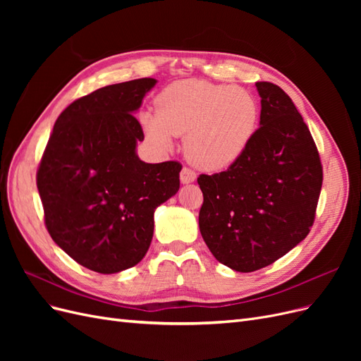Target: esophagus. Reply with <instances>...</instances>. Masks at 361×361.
<instances>
[{
    "label": "esophagus",
    "instance_id": "esophagus-1",
    "mask_svg": "<svg viewBox=\"0 0 361 361\" xmlns=\"http://www.w3.org/2000/svg\"><path fill=\"white\" fill-rule=\"evenodd\" d=\"M195 180V173L188 169V167H183L180 171V182L182 183H191Z\"/></svg>",
    "mask_w": 361,
    "mask_h": 361
}]
</instances>
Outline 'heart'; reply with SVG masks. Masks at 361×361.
<instances>
[{
	"label": "heart",
	"instance_id": "1",
	"mask_svg": "<svg viewBox=\"0 0 361 361\" xmlns=\"http://www.w3.org/2000/svg\"><path fill=\"white\" fill-rule=\"evenodd\" d=\"M157 111L141 114L146 135L170 149L185 135V154L203 170L233 166L253 141L260 118L256 97L241 87L182 80L157 96Z\"/></svg>",
	"mask_w": 361,
	"mask_h": 361
}]
</instances>
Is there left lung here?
Returning <instances> with one entry per match:
<instances>
[{
    "label": "left lung",
    "instance_id": "obj_1",
    "mask_svg": "<svg viewBox=\"0 0 361 361\" xmlns=\"http://www.w3.org/2000/svg\"><path fill=\"white\" fill-rule=\"evenodd\" d=\"M260 128L226 171L200 174V233L223 265L265 268L309 235L322 187V164L307 125L279 85L256 82Z\"/></svg>",
    "mask_w": 361,
    "mask_h": 361
}]
</instances>
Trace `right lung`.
<instances>
[{"label":"right lung","instance_id":"add662e5","mask_svg":"<svg viewBox=\"0 0 361 361\" xmlns=\"http://www.w3.org/2000/svg\"><path fill=\"white\" fill-rule=\"evenodd\" d=\"M155 84L133 80L73 101L54 125L37 170L54 243L101 274L145 257L155 209L179 191V162L147 164L137 157L145 134L133 113Z\"/></svg>","mask_w":361,"mask_h":361}]
</instances>
